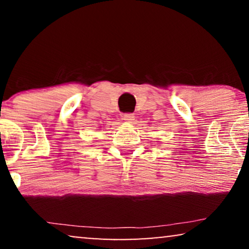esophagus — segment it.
<instances>
[{
  "mask_svg": "<svg viewBox=\"0 0 249 249\" xmlns=\"http://www.w3.org/2000/svg\"><path fill=\"white\" fill-rule=\"evenodd\" d=\"M134 118H135L134 114H131V113L124 114V116H123V120H124L125 122H127V123H133V121H134Z\"/></svg>",
  "mask_w": 249,
  "mask_h": 249,
  "instance_id": "esophagus-1",
  "label": "esophagus"
}]
</instances>
